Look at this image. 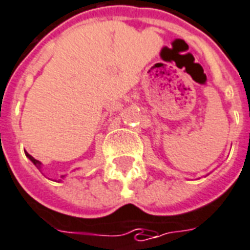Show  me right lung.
<instances>
[{
  "instance_id": "add662e5",
  "label": "right lung",
  "mask_w": 250,
  "mask_h": 250,
  "mask_svg": "<svg viewBox=\"0 0 250 250\" xmlns=\"http://www.w3.org/2000/svg\"><path fill=\"white\" fill-rule=\"evenodd\" d=\"M26 157H27V158H29L30 161H31V162H33L34 165H35V166H37V167L39 168V170H41V168H42V163L39 162L38 159H35V158H34V157H31V155H30L29 153H26ZM62 178H64V175L62 176Z\"/></svg>"
}]
</instances>
